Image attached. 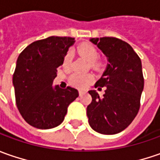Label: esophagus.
Masks as SVG:
<instances>
[{"instance_id": "1", "label": "esophagus", "mask_w": 160, "mask_h": 160, "mask_svg": "<svg viewBox=\"0 0 160 160\" xmlns=\"http://www.w3.org/2000/svg\"><path fill=\"white\" fill-rule=\"evenodd\" d=\"M84 94H85V92H84V91H82V90L79 91V95H80V97H81V96H83Z\"/></svg>"}]
</instances>
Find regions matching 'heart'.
I'll use <instances>...</instances> for the list:
<instances>
[{"label":"heart","mask_w":160,"mask_h":160,"mask_svg":"<svg viewBox=\"0 0 160 160\" xmlns=\"http://www.w3.org/2000/svg\"><path fill=\"white\" fill-rule=\"evenodd\" d=\"M78 52L85 58L88 63H93L94 66H97L95 62L98 58V52L97 48L89 43H82L78 47ZM71 63V55L69 53L64 57L63 65L67 66ZM94 80V76L92 74H83V73H73L70 77V83L73 87L79 88H84L88 86Z\"/></svg>","instance_id":"obj_1"}]
</instances>
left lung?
Segmentation results:
<instances>
[{
	"label": "left lung",
	"mask_w": 160,
	"mask_h": 160,
	"mask_svg": "<svg viewBox=\"0 0 160 160\" xmlns=\"http://www.w3.org/2000/svg\"><path fill=\"white\" fill-rule=\"evenodd\" d=\"M108 63L95 87H105L103 97L89 90L92 102L87 107L88 123L97 133L115 135L127 128L137 115L144 80L142 62L128 43L114 37L91 38Z\"/></svg>",
	"instance_id": "obj_1"
}]
</instances>
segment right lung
Returning a JSON list of instances; mask_svg holds the SVG:
<instances>
[{
  "label": "right lung",
  "instance_id": "add662e5",
  "mask_svg": "<svg viewBox=\"0 0 160 160\" xmlns=\"http://www.w3.org/2000/svg\"><path fill=\"white\" fill-rule=\"evenodd\" d=\"M74 42L71 37L50 36L27 46L17 60L13 74L16 103L24 119L36 128L59 126L70 103L79 97L76 88L53 86L57 69Z\"/></svg>",
  "mask_w": 160,
  "mask_h": 160
}]
</instances>
